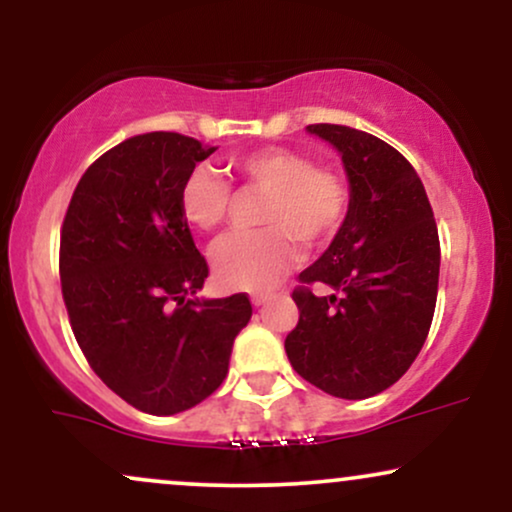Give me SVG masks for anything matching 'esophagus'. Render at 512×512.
Segmentation results:
<instances>
[{"label":"esophagus","instance_id":"esophagus-1","mask_svg":"<svg viewBox=\"0 0 512 512\" xmlns=\"http://www.w3.org/2000/svg\"><path fill=\"white\" fill-rule=\"evenodd\" d=\"M269 301V293H255V296H252V305H255V308H260V305H264Z\"/></svg>","mask_w":512,"mask_h":512}]
</instances>
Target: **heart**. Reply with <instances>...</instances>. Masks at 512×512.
Instances as JSON below:
<instances>
[{"label":"heart","mask_w":512,"mask_h":512,"mask_svg":"<svg viewBox=\"0 0 512 512\" xmlns=\"http://www.w3.org/2000/svg\"><path fill=\"white\" fill-rule=\"evenodd\" d=\"M228 168L250 190L267 192L260 231L223 238L211 252L214 272L228 289L269 291L301 260V240L322 248L342 231L351 187L339 170L284 146H264L231 158ZM180 211L199 231H216L231 216V185L219 170L195 166L180 185Z\"/></svg>","instance_id":"1"}]
</instances>
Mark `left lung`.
Segmentation results:
<instances>
[{
	"label": "left lung",
	"instance_id": "left-lung-1",
	"mask_svg": "<svg viewBox=\"0 0 512 512\" xmlns=\"http://www.w3.org/2000/svg\"><path fill=\"white\" fill-rule=\"evenodd\" d=\"M342 154L351 207L322 257L298 274L293 370L342 399H366L407 373L431 330L440 240L424 182L383 139L344 125H308ZM330 285V297L309 286Z\"/></svg>",
	"mask_w": 512,
	"mask_h": 512
}]
</instances>
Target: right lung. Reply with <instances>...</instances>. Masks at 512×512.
<instances>
[{
	"label": "right lung",
	"instance_id": "right-lung-1",
	"mask_svg": "<svg viewBox=\"0 0 512 512\" xmlns=\"http://www.w3.org/2000/svg\"><path fill=\"white\" fill-rule=\"evenodd\" d=\"M216 146L178 132L125 139L76 185L60 236L69 325L88 366L134 409L170 416L223 383L245 293L202 301L209 276L180 211V185Z\"/></svg>",
	"mask_w": 512,
	"mask_h": 512
}]
</instances>
